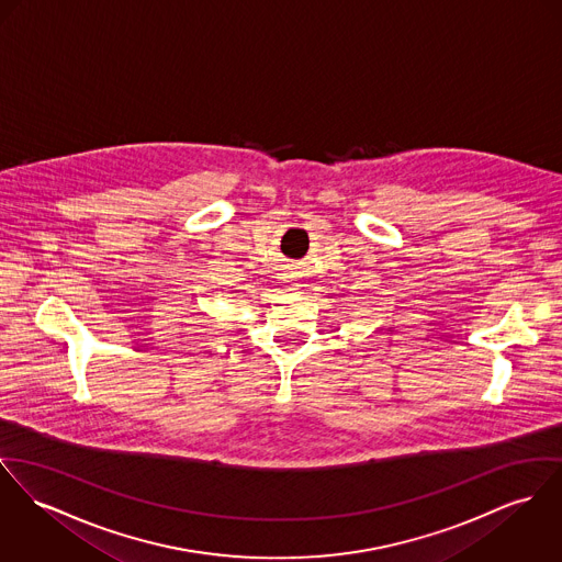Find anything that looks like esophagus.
<instances>
[{"label": "esophagus", "mask_w": 562, "mask_h": 562, "mask_svg": "<svg viewBox=\"0 0 562 562\" xmlns=\"http://www.w3.org/2000/svg\"><path fill=\"white\" fill-rule=\"evenodd\" d=\"M293 286H295V291H297V289H300V286H302V284H293Z\"/></svg>", "instance_id": "obj_1"}]
</instances>
